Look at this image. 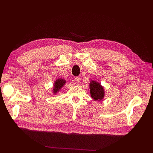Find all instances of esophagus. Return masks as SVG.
<instances>
[{
	"mask_svg": "<svg viewBox=\"0 0 153 153\" xmlns=\"http://www.w3.org/2000/svg\"><path fill=\"white\" fill-rule=\"evenodd\" d=\"M75 81H76L77 83L80 82H81V77H79V76L76 77H75Z\"/></svg>",
	"mask_w": 153,
	"mask_h": 153,
	"instance_id": "1",
	"label": "esophagus"
}]
</instances>
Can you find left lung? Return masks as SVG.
<instances>
[{"label":"left lung","instance_id":"left-lung-1","mask_svg":"<svg viewBox=\"0 0 153 153\" xmlns=\"http://www.w3.org/2000/svg\"><path fill=\"white\" fill-rule=\"evenodd\" d=\"M91 97L95 100H101L105 97V90L100 84L95 80H92L89 83Z\"/></svg>","mask_w":153,"mask_h":153}]
</instances>
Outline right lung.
Listing matches in <instances>:
<instances>
[{
    "mask_svg": "<svg viewBox=\"0 0 153 153\" xmlns=\"http://www.w3.org/2000/svg\"><path fill=\"white\" fill-rule=\"evenodd\" d=\"M66 81L62 78H58L56 81H55L54 83L53 90V92L54 95H56V94L59 91L62 87L66 84Z\"/></svg>",
    "mask_w": 153,
    "mask_h": 153,
    "instance_id": "right-lung-1",
    "label": "right lung"
}]
</instances>
